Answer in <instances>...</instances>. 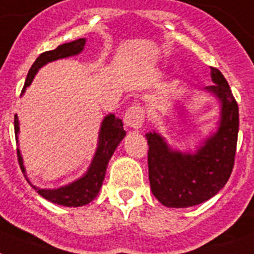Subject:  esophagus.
Returning a JSON list of instances; mask_svg holds the SVG:
<instances>
[{
    "mask_svg": "<svg viewBox=\"0 0 254 254\" xmlns=\"http://www.w3.org/2000/svg\"><path fill=\"white\" fill-rule=\"evenodd\" d=\"M145 120V112L141 106H133L127 109L124 116V123L130 129H138L142 127Z\"/></svg>",
    "mask_w": 254,
    "mask_h": 254,
    "instance_id": "34e87169",
    "label": "esophagus"
}]
</instances>
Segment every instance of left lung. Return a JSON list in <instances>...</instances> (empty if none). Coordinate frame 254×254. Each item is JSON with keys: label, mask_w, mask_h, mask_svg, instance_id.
I'll use <instances>...</instances> for the list:
<instances>
[{"label": "left lung", "mask_w": 254, "mask_h": 254, "mask_svg": "<svg viewBox=\"0 0 254 254\" xmlns=\"http://www.w3.org/2000/svg\"><path fill=\"white\" fill-rule=\"evenodd\" d=\"M214 84L205 91L218 99L220 117L215 133L193 152L175 150L158 131L146 134L148 180L152 194L167 207H190L207 201L228 181L239 133V107L223 74L211 67Z\"/></svg>", "instance_id": "8db88e82"}]
</instances>
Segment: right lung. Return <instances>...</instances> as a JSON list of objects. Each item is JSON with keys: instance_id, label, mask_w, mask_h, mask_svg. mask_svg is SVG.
Returning <instances> with one entry per match:
<instances>
[{"instance_id": "obj_1", "label": "right lung", "mask_w": 254, "mask_h": 254, "mask_svg": "<svg viewBox=\"0 0 254 254\" xmlns=\"http://www.w3.org/2000/svg\"><path fill=\"white\" fill-rule=\"evenodd\" d=\"M84 44H86V39H78V40L59 45L53 51L41 53L38 59H36L34 65L31 66L28 74H27L24 87L22 90V95L24 94L26 88L30 86L31 82L34 80L35 75L39 71V69H41V67L47 65L48 63L56 61V60L66 59V57H70V56L79 55L83 51ZM14 130H15V139L18 141L19 121H18V116L16 115L14 117ZM125 135H127V133L124 130L121 119L115 116L113 113L107 115L103 119L102 125H100L98 147H96V151H95V155L92 158V162L90 164V167L87 168V171H86V174L83 176H80L75 181H73V183L57 188V189H43V188H39L36 185L31 184V181L27 179L26 168L23 166V158L20 155L19 148L16 150V152H18V160H19V166L22 168V172L26 176L27 181L30 183L31 187L34 188L35 190L38 191L43 198L48 199V201L53 202V203H57V205L67 206V207L84 206L90 203L99 194V190L102 188L103 180H104V176H106V171L107 167H108L109 159H111V156L113 155V152H115L116 147L123 141Z\"/></svg>"}]
</instances>
